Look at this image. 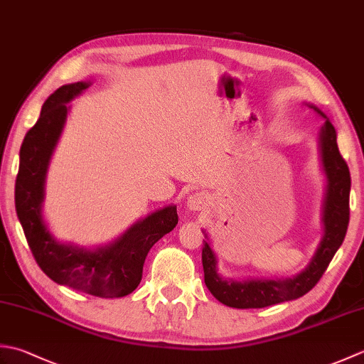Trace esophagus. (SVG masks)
Returning a JSON list of instances; mask_svg holds the SVG:
<instances>
[{
	"label": "esophagus",
	"instance_id": "34e87169",
	"mask_svg": "<svg viewBox=\"0 0 364 364\" xmlns=\"http://www.w3.org/2000/svg\"><path fill=\"white\" fill-rule=\"evenodd\" d=\"M188 206H189V210H194V211L203 210V206H205V197L200 196V194L191 196V197L188 198Z\"/></svg>",
	"mask_w": 364,
	"mask_h": 364
}]
</instances>
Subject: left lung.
Wrapping results in <instances>:
<instances>
[{
    "label": "left lung",
    "instance_id": "left-lung-1",
    "mask_svg": "<svg viewBox=\"0 0 364 364\" xmlns=\"http://www.w3.org/2000/svg\"><path fill=\"white\" fill-rule=\"evenodd\" d=\"M311 107L326 119L321 129L322 164L328 180L326 206H323L326 235L310 266L301 274L292 278H282V280H225L218 274V269H215L218 261L210 244L203 241L202 261L205 284L223 305L231 308H264L305 296L318 284L331 258L335 257L339 245L344 241L350 218V172L347 162L339 153L335 127L318 107Z\"/></svg>",
    "mask_w": 364,
    "mask_h": 364
}]
</instances>
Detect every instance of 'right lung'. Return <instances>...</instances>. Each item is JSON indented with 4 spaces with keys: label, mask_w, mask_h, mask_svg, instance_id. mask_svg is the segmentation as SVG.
I'll list each match as a JSON object with an SVG mask.
<instances>
[{
    "label": "right lung",
    "mask_w": 364,
    "mask_h": 364,
    "mask_svg": "<svg viewBox=\"0 0 364 364\" xmlns=\"http://www.w3.org/2000/svg\"><path fill=\"white\" fill-rule=\"evenodd\" d=\"M87 87L89 84L82 81L67 84L46 98L41 117L26 133L20 149L15 210L34 259L53 282L97 297H125L141 283L144 261L153 244L178 223L176 206L153 213L134 223L117 241L95 250L54 241L42 219L45 175L64 127L67 103Z\"/></svg>",
    "instance_id": "1"
}]
</instances>
